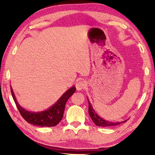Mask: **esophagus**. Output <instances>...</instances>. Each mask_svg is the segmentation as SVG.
Returning <instances> with one entry per match:
<instances>
[{"label": "esophagus", "instance_id": "esophagus-1", "mask_svg": "<svg viewBox=\"0 0 155 155\" xmlns=\"http://www.w3.org/2000/svg\"><path fill=\"white\" fill-rule=\"evenodd\" d=\"M76 88H77V91H81L84 89V88L86 87L87 86V83L86 82L84 81H78L77 83H76Z\"/></svg>", "mask_w": 155, "mask_h": 155}]
</instances>
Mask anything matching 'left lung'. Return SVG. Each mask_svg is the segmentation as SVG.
Returning <instances> with one entry per match:
<instances>
[{
	"instance_id": "obj_1",
	"label": "left lung",
	"mask_w": 155,
	"mask_h": 155,
	"mask_svg": "<svg viewBox=\"0 0 155 155\" xmlns=\"http://www.w3.org/2000/svg\"><path fill=\"white\" fill-rule=\"evenodd\" d=\"M88 101V114H89L92 120L95 123V124L97 125L98 127H112V126H116V125L120 124L123 123H126L127 120L122 121V122H116V123H114V122H110L108 120H105L103 118L100 117L97 113L95 112V110L93 109V107H92L91 104L90 103L89 101Z\"/></svg>"
}]
</instances>
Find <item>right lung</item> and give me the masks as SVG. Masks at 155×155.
<instances>
[{"label":"right lung","instance_id":"right-lung-1","mask_svg":"<svg viewBox=\"0 0 155 155\" xmlns=\"http://www.w3.org/2000/svg\"><path fill=\"white\" fill-rule=\"evenodd\" d=\"M12 96L17 107L20 113L24 119L29 124L41 127H54L58 124L63 117L65 104L68 99L76 91L75 87H72L66 91L57 103L52 105L48 109L41 112H31L25 110L19 105L16 101L13 90L11 87Z\"/></svg>","mask_w":155,"mask_h":155}]
</instances>
